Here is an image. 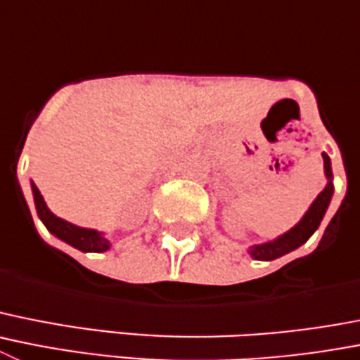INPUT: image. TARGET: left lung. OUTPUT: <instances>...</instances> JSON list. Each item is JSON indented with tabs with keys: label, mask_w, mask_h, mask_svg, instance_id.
Instances as JSON below:
<instances>
[{
	"label": "left lung",
	"mask_w": 360,
	"mask_h": 360,
	"mask_svg": "<svg viewBox=\"0 0 360 360\" xmlns=\"http://www.w3.org/2000/svg\"><path fill=\"white\" fill-rule=\"evenodd\" d=\"M323 167H325V176H326V186L321 193L318 194L312 205L309 207V210L303 214L302 219L292 226L291 230H288L285 233L278 236L276 239L268 240V243H262V245H253L248 248V253L255 260H275L278 257L285 255V253L292 252V250L300 248L303 243H307L309 237L318 230V226L321 225L323 216H325L326 209L330 205L332 194H334V174H332V164L330 157L326 153H323Z\"/></svg>",
	"instance_id": "obj_1"
}]
</instances>
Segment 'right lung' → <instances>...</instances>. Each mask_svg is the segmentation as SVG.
<instances>
[{"label": "right lung", "instance_id": "1", "mask_svg": "<svg viewBox=\"0 0 360 360\" xmlns=\"http://www.w3.org/2000/svg\"><path fill=\"white\" fill-rule=\"evenodd\" d=\"M30 186H32V193H34V202L39 214V219L44 223V226L53 233V236L58 237V239L64 240V243H68V245H71L72 248H77L85 253H101L107 252V250L110 248V240H108L103 233L98 232V230L77 226L72 225V223H69V221L62 219V217L55 216V214L48 209V205H46L44 198H42L37 186H35L34 182H30Z\"/></svg>", "mask_w": 360, "mask_h": 360}]
</instances>
